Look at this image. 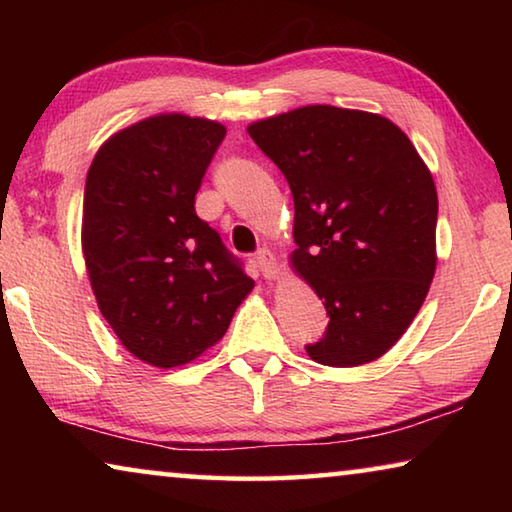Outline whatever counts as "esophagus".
I'll return each mask as SVG.
<instances>
[{
	"label": "esophagus",
	"instance_id": "obj_1",
	"mask_svg": "<svg viewBox=\"0 0 512 512\" xmlns=\"http://www.w3.org/2000/svg\"><path fill=\"white\" fill-rule=\"evenodd\" d=\"M255 264L259 266V271H262L266 280H275V277L280 275V264H277V259L271 250H266V248L259 250L255 257Z\"/></svg>",
	"mask_w": 512,
	"mask_h": 512
}]
</instances>
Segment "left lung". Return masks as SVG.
<instances>
[{"label":"left lung","instance_id":"1","mask_svg":"<svg viewBox=\"0 0 512 512\" xmlns=\"http://www.w3.org/2000/svg\"><path fill=\"white\" fill-rule=\"evenodd\" d=\"M293 194L291 266L327 309L316 363L379 359L413 323L436 273L438 194L409 137L375 112L305 106L248 126Z\"/></svg>","mask_w":512,"mask_h":512}]
</instances>
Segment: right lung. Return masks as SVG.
<instances>
[{"instance_id":"right-lung-1","label":"right lung","mask_w":512,"mask_h":512,"mask_svg":"<svg viewBox=\"0 0 512 512\" xmlns=\"http://www.w3.org/2000/svg\"><path fill=\"white\" fill-rule=\"evenodd\" d=\"M223 137L219 121L162 112L110 135L85 180L94 298L119 343L155 368L201 357L255 287L194 210Z\"/></svg>"}]
</instances>
